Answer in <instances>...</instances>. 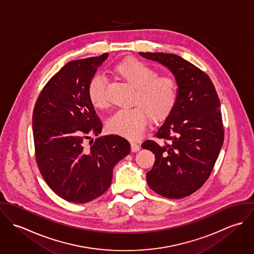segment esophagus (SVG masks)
I'll return each mask as SVG.
<instances>
[{"label":"esophagus","mask_w":254,"mask_h":254,"mask_svg":"<svg viewBox=\"0 0 254 254\" xmlns=\"http://www.w3.org/2000/svg\"><path fill=\"white\" fill-rule=\"evenodd\" d=\"M131 150L133 152H137L140 150V145L138 144H135V143H131Z\"/></svg>","instance_id":"obj_1"}]
</instances>
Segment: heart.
Instances as JSON below:
<instances>
[{
  "label": "heart",
  "mask_w": 254,
  "mask_h": 254,
  "mask_svg": "<svg viewBox=\"0 0 254 254\" xmlns=\"http://www.w3.org/2000/svg\"><path fill=\"white\" fill-rule=\"evenodd\" d=\"M114 72L135 89L131 105L135 108L118 109L108 120L111 133L130 140H139L145 130L147 118L152 123L165 120L175 108L179 84L171 75H158L156 69L139 60H127L114 67ZM88 97L96 109L109 105L106 81L95 76L88 86Z\"/></svg>",
  "instance_id": "obj_1"
}]
</instances>
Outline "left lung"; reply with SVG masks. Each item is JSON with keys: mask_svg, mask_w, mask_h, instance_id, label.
<instances>
[{"mask_svg": "<svg viewBox=\"0 0 254 254\" xmlns=\"http://www.w3.org/2000/svg\"><path fill=\"white\" fill-rule=\"evenodd\" d=\"M168 67L179 84L177 103L142 147L154 153L148 187L167 198H183L209 178L224 142L220 101L209 76L173 54L140 53Z\"/></svg>", "mask_w": 254, "mask_h": 254, "instance_id": "8db88e82", "label": "left lung"}]
</instances>
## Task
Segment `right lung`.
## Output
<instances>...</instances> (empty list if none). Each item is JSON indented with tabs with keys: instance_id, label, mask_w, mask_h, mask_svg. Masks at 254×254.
<instances>
[{
	"instance_id": "1",
	"label": "right lung",
	"mask_w": 254,
	"mask_h": 254,
	"mask_svg": "<svg viewBox=\"0 0 254 254\" xmlns=\"http://www.w3.org/2000/svg\"><path fill=\"white\" fill-rule=\"evenodd\" d=\"M108 57L66 64L42 89L33 110L38 168L53 191L69 202H89L105 193L113 167L131 151L129 142L118 135L99 137L86 145L103 129L88 86Z\"/></svg>"
}]
</instances>
